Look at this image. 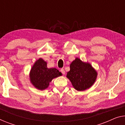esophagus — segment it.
<instances>
[{
  "mask_svg": "<svg viewBox=\"0 0 125 125\" xmlns=\"http://www.w3.org/2000/svg\"><path fill=\"white\" fill-rule=\"evenodd\" d=\"M60 71H61V72H62V73L63 74H65V71H64V68H61Z\"/></svg>",
  "mask_w": 125,
  "mask_h": 125,
  "instance_id": "esophagus-1",
  "label": "esophagus"
}]
</instances>
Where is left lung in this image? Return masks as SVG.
I'll list each match as a JSON object with an SVG mask.
<instances>
[{
	"label": "left lung",
	"instance_id": "obj_1",
	"mask_svg": "<svg viewBox=\"0 0 125 125\" xmlns=\"http://www.w3.org/2000/svg\"><path fill=\"white\" fill-rule=\"evenodd\" d=\"M67 77L76 90L83 91L94 84L97 72L89 63L83 62L76 58L70 64V71L67 72Z\"/></svg>",
	"mask_w": 125,
	"mask_h": 125
}]
</instances>
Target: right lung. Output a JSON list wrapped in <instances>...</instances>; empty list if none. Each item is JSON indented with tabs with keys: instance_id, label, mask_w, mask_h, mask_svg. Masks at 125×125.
<instances>
[{
	"instance_id": "obj_1",
	"label": "right lung",
	"mask_w": 125,
	"mask_h": 125,
	"mask_svg": "<svg viewBox=\"0 0 125 125\" xmlns=\"http://www.w3.org/2000/svg\"><path fill=\"white\" fill-rule=\"evenodd\" d=\"M57 68L47 67V63L42 58L35 63L31 68L30 77L31 83L36 88L44 90L47 88L53 79L61 76Z\"/></svg>"
}]
</instances>
